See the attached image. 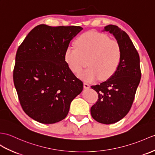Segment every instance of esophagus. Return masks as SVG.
I'll return each instance as SVG.
<instances>
[{
  "instance_id": "esophagus-1",
  "label": "esophagus",
  "mask_w": 155,
  "mask_h": 155,
  "mask_svg": "<svg viewBox=\"0 0 155 155\" xmlns=\"http://www.w3.org/2000/svg\"><path fill=\"white\" fill-rule=\"evenodd\" d=\"M90 87H91V86H90L88 83H86V82H84V88L88 89Z\"/></svg>"
}]
</instances>
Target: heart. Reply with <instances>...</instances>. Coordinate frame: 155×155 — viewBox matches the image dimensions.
Returning a JSON list of instances; mask_svg holds the SVG:
<instances>
[{
  "label": "heart",
  "mask_w": 155,
  "mask_h": 155,
  "mask_svg": "<svg viewBox=\"0 0 155 155\" xmlns=\"http://www.w3.org/2000/svg\"><path fill=\"white\" fill-rule=\"evenodd\" d=\"M75 46L66 49L64 60L74 74L80 73L87 62L88 67L80 74L85 81L92 82L98 78L102 81L107 80L120 66L122 57L121 46L118 41L110 39L105 34L94 31L86 32L76 39Z\"/></svg>",
  "instance_id": "1"
}]
</instances>
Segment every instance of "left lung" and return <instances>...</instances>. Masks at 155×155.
Listing matches in <instances>:
<instances>
[{
  "label": "left lung",
  "instance_id": "8db88e82",
  "mask_svg": "<svg viewBox=\"0 0 155 155\" xmlns=\"http://www.w3.org/2000/svg\"><path fill=\"white\" fill-rule=\"evenodd\" d=\"M104 31L112 34L120 44L122 57L117 71L108 80L91 86L98 93L97 102L91 107V116L96 121L111 124L121 120L130 110L141 77L139 53L125 31L115 25Z\"/></svg>",
  "mask_w": 155,
  "mask_h": 155
}]
</instances>
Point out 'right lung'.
Listing matches in <instances>:
<instances>
[{
    "instance_id": "obj_1",
    "label": "right lung",
    "mask_w": 155,
    "mask_h": 155,
    "mask_svg": "<svg viewBox=\"0 0 155 155\" xmlns=\"http://www.w3.org/2000/svg\"><path fill=\"white\" fill-rule=\"evenodd\" d=\"M82 30L77 26L38 25L18 48L14 84L24 112L39 123L63 120L72 100L82 91L83 83L64 60L71 40Z\"/></svg>"
}]
</instances>
